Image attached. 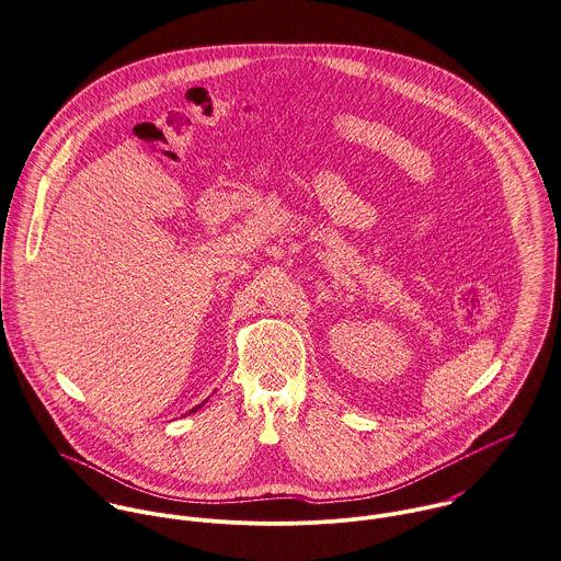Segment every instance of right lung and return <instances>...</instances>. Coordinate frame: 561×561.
<instances>
[{"instance_id":"obj_1","label":"right lung","mask_w":561,"mask_h":561,"mask_svg":"<svg viewBox=\"0 0 561 561\" xmlns=\"http://www.w3.org/2000/svg\"><path fill=\"white\" fill-rule=\"evenodd\" d=\"M203 404H205V402H201V404H198V407H194V409H192V411H190V413H194V411H198V409H201V407H203Z\"/></svg>"}]
</instances>
